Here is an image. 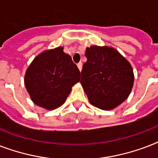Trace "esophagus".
I'll return each mask as SVG.
<instances>
[{"mask_svg":"<svg viewBox=\"0 0 158 158\" xmlns=\"http://www.w3.org/2000/svg\"><path fill=\"white\" fill-rule=\"evenodd\" d=\"M77 66L79 68V71H81L82 68H83V63H82V62H79V63H78V64H77Z\"/></svg>","mask_w":158,"mask_h":158,"instance_id":"obj_1","label":"esophagus"}]
</instances>
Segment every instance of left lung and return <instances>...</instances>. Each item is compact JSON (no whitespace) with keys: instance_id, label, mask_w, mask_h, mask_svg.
Listing matches in <instances>:
<instances>
[{"instance_id":"left-lung-1","label":"left lung","mask_w":158,"mask_h":158,"mask_svg":"<svg viewBox=\"0 0 158 158\" xmlns=\"http://www.w3.org/2000/svg\"><path fill=\"white\" fill-rule=\"evenodd\" d=\"M80 83L89 102L102 110H111L130 95L133 69L127 60L114 48L93 46L85 52Z\"/></svg>"}]
</instances>
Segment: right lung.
Returning <instances> with one entry per match:
<instances>
[{"label": "right lung", "instance_id": "add662e5", "mask_svg": "<svg viewBox=\"0 0 158 158\" xmlns=\"http://www.w3.org/2000/svg\"><path fill=\"white\" fill-rule=\"evenodd\" d=\"M80 80V71L63 48L36 57L27 69L24 84L33 102L53 110L64 103L72 86Z\"/></svg>", "mask_w": 158, "mask_h": 158}]
</instances>
